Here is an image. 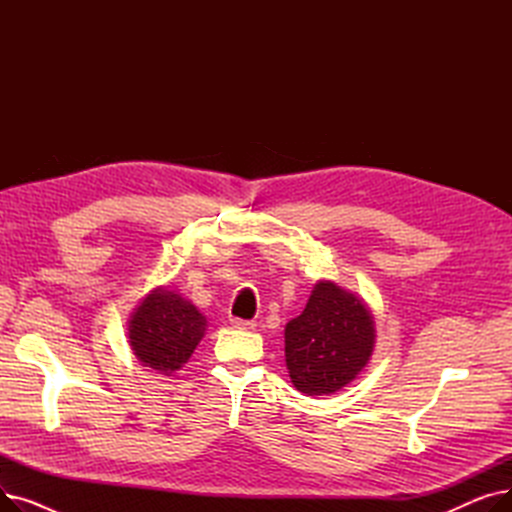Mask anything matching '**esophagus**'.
<instances>
[{
	"mask_svg": "<svg viewBox=\"0 0 512 512\" xmlns=\"http://www.w3.org/2000/svg\"><path fill=\"white\" fill-rule=\"evenodd\" d=\"M232 326L236 330H245V332H253L257 328L255 321H249V319H232Z\"/></svg>",
	"mask_w": 512,
	"mask_h": 512,
	"instance_id": "esophagus-1",
	"label": "esophagus"
}]
</instances>
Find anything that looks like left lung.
<instances>
[{"instance_id":"left-lung-1","label":"left lung","mask_w":512,"mask_h":512,"mask_svg":"<svg viewBox=\"0 0 512 512\" xmlns=\"http://www.w3.org/2000/svg\"><path fill=\"white\" fill-rule=\"evenodd\" d=\"M375 346L373 313L359 294L317 280L299 317L284 328L292 386L305 396H330L351 384Z\"/></svg>"}]
</instances>
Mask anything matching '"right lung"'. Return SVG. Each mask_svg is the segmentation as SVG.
Listing matches in <instances>:
<instances>
[{
  "label": "right lung",
  "mask_w": 512,
  "mask_h": 512,
  "mask_svg": "<svg viewBox=\"0 0 512 512\" xmlns=\"http://www.w3.org/2000/svg\"><path fill=\"white\" fill-rule=\"evenodd\" d=\"M207 317L180 292L157 286L128 319V344L143 367L172 375L205 336Z\"/></svg>",
  "instance_id": "obj_1"
}]
</instances>
